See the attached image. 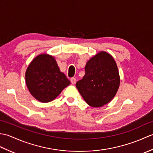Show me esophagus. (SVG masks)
<instances>
[{
  "instance_id": "obj_1",
  "label": "esophagus",
  "mask_w": 153,
  "mask_h": 153,
  "mask_svg": "<svg viewBox=\"0 0 153 153\" xmlns=\"http://www.w3.org/2000/svg\"><path fill=\"white\" fill-rule=\"evenodd\" d=\"M70 82H71V83L73 84V85H74V84H76V82H77V80H76V78H75V77H72V78H71Z\"/></svg>"
}]
</instances>
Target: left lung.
<instances>
[{"mask_svg": "<svg viewBox=\"0 0 153 153\" xmlns=\"http://www.w3.org/2000/svg\"><path fill=\"white\" fill-rule=\"evenodd\" d=\"M83 79L76 84L81 95L91 106L100 107L111 100L120 86L118 69L113 57L102 51L87 62Z\"/></svg>", "mask_w": 153, "mask_h": 153, "instance_id": "obj_1", "label": "left lung"}]
</instances>
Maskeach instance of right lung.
Segmentation results:
<instances>
[{
	"label": "right lung",
	"mask_w": 153,
	"mask_h": 153,
	"mask_svg": "<svg viewBox=\"0 0 153 153\" xmlns=\"http://www.w3.org/2000/svg\"><path fill=\"white\" fill-rule=\"evenodd\" d=\"M25 82L32 96L41 102L52 101L70 84L55 58L47 54L31 61L25 72Z\"/></svg>",
	"instance_id": "obj_1"
}]
</instances>
